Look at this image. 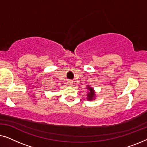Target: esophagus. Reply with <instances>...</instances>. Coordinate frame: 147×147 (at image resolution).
Masks as SVG:
<instances>
[{
  "instance_id": "esophagus-1",
  "label": "esophagus",
  "mask_w": 147,
  "mask_h": 147,
  "mask_svg": "<svg viewBox=\"0 0 147 147\" xmlns=\"http://www.w3.org/2000/svg\"><path fill=\"white\" fill-rule=\"evenodd\" d=\"M67 85L69 86H72V85H73V82H71V81L68 82H67Z\"/></svg>"
}]
</instances>
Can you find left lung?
Instances as JSON below:
<instances>
[{
  "mask_svg": "<svg viewBox=\"0 0 147 147\" xmlns=\"http://www.w3.org/2000/svg\"><path fill=\"white\" fill-rule=\"evenodd\" d=\"M87 90H88V92H87V97H86V99L88 101H92V100H94V99L96 98V92L95 90H94V88L91 87V86H89V85H87Z\"/></svg>",
  "mask_w": 147,
  "mask_h": 147,
  "instance_id": "1",
  "label": "left lung"
}]
</instances>
